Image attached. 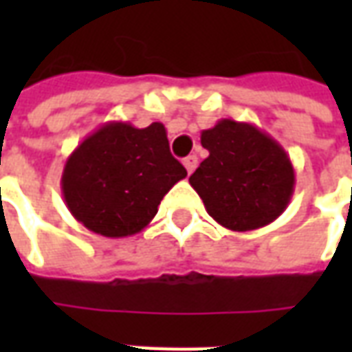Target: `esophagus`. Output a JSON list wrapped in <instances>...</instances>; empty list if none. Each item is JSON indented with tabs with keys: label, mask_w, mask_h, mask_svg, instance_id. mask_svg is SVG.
I'll list each match as a JSON object with an SVG mask.
<instances>
[{
	"label": "esophagus",
	"mask_w": 352,
	"mask_h": 352,
	"mask_svg": "<svg viewBox=\"0 0 352 352\" xmlns=\"http://www.w3.org/2000/svg\"><path fill=\"white\" fill-rule=\"evenodd\" d=\"M183 164H184V168H186V171L192 173L194 169L198 168V156H196V154H190V156H186V158H184Z\"/></svg>",
	"instance_id": "1"
}]
</instances>
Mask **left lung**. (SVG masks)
I'll use <instances>...</instances> for the list:
<instances>
[{"instance_id":"1","label":"left lung","mask_w":352,"mask_h":352,"mask_svg":"<svg viewBox=\"0 0 352 352\" xmlns=\"http://www.w3.org/2000/svg\"><path fill=\"white\" fill-rule=\"evenodd\" d=\"M209 156L190 175L207 213L234 232L267 226L290 204L294 168L285 148L254 124L222 118L201 131Z\"/></svg>"}]
</instances>
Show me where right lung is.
Masks as SVG:
<instances>
[{
  "label": "right lung",
  "mask_w": 352,
  "mask_h": 352,
  "mask_svg": "<svg viewBox=\"0 0 352 352\" xmlns=\"http://www.w3.org/2000/svg\"><path fill=\"white\" fill-rule=\"evenodd\" d=\"M184 177L183 164L169 153L164 124L105 122L69 154L62 194L85 228L128 237L148 226L162 198Z\"/></svg>",
  "instance_id": "right-lung-1"
}]
</instances>
